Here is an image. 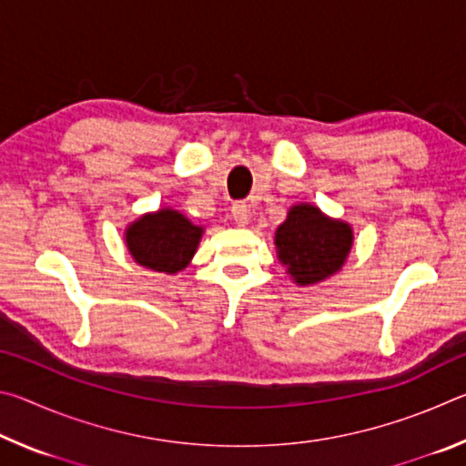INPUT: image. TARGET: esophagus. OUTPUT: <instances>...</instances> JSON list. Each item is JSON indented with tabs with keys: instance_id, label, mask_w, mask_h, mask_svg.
I'll list each match as a JSON object with an SVG mask.
<instances>
[{
	"instance_id": "1",
	"label": "esophagus",
	"mask_w": 466,
	"mask_h": 466,
	"mask_svg": "<svg viewBox=\"0 0 466 466\" xmlns=\"http://www.w3.org/2000/svg\"><path fill=\"white\" fill-rule=\"evenodd\" d=\"M232 218H234V222L238 224V226H244L250 219V208L247 203H242V201H238V203H234L232 205Z\"/></svg>"
}]
</instances>
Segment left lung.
<instances>
[{
	"label": "left lung",
	"instance_id": "obj_1",
	"mask_svg": "<svg viewBox=\"0 0 466 466\" xmlns=\"http://www.w3.org/2000/svg\"><path fill=\"white\" fill-rule=\"evenodd\" d=\"M351 228L325 218L319 208L296 205L278 228L275 247L279 261L299 286L322 281L341 269L351 248Z\"/></svg>",
	"mask_w": 466,
	"mask_h": 466
}]
</instances>
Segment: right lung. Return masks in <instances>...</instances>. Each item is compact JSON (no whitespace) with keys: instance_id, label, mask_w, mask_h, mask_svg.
<instances>
[{"instance_id":"add662e5","label":"right lung","mask_w":466,"mask_h":466,"mask_svg":"<svg viewBox=\"0 0 466 466\" xmlns=\"http://www.w3.org/2000/svg\"><path fill=\"white\" fill-rule=\"evenodd\" d=\"M203 228L193 226L175 209H160L127 228V248L139 265L154 271L185 269L201 240Z\"/></svg>"}]
</instances>
